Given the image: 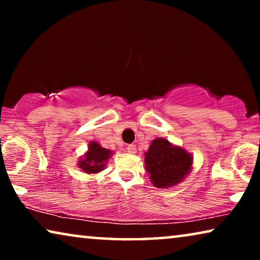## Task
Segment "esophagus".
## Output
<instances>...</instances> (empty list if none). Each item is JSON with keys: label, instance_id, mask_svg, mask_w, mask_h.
I'll list each match as a JSON object with an SVG mask.
<instances>
[{"label": "esophagus", "instance_id": "34e87169", "mask_svg": "<svg viewBox=\"0 0 260 260\" xmlns=\"http://www.w3.org/2000/svg\"><path fill=\"white\" fill-rule=\"evenodd\" d=\"M126 151L129 152V154H135V152H136V145H134V144L127 145Z\"/></svg>", "mask_w": 260, "mask_h": 260}]
</instances>
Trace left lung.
<instances>
[{"mask_svg": "<svg viewBox=\"0 0 260 260\" xmlns=\"http://www.w3.org/2000/svg\"><path fill=\"white\" fill-rule=\"evenodd\" d=\"M145 170L156 188H170L182 182L191 172L193 156L166 138H156L144 152Z\"/></svg>", "mask_w": 260, "mask_h": 260, "instance_id": "obj_1", "label": "left lung"}]
</instances>
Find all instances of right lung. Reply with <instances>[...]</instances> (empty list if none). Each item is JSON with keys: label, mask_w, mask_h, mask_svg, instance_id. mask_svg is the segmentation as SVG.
<instances>
[{"label": "right lung", "mask_w": 260, "mask_h": 260, "mask_svg": "<svg viewBox=\"0 0 260 260\" xmlns=\"http://www.w3.org/2000/svg\"><path fill=\"white\" fill-rule=\"evenodd\" d=\"M113 151L103 148L97 142L92 141L88 144L87 151L78 162V167L86 174H97L105 168Z\"/></svg>", "instance_id": "1"}]
</instances>
